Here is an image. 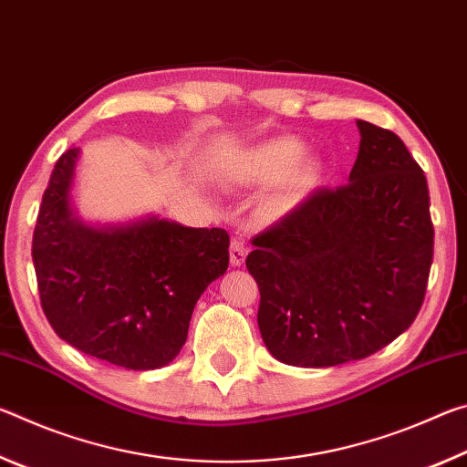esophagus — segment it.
I'll return each instance as SVG.
<instances>
[{"label": "esophagus", "instance_id": "34e87169", "mask_svg": "<svg viewBox=\"0 0 467 467\" xmlns=\"http://www.w3.org/2000/svg\"><path fill=\"white\" fill-rule=\"evenodd\" d=\"M247 244H244L243 239H234L231 241V264L233 265H243L244 264V257H247Z\"/></svg>", "mask_w": 467, "mask_h": 467}]
</instances>
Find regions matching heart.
<instances>
[{"label":"heart","instance_id":"heart-1","mask_svg":"<svg viewBox=\"0 0 467 467\" xmlns=\"http://www.w3.org/2000/svg\"><path fill=\"white\" fill-rule=\"evenodd\" d=\"M305 144L296 138H275L255 148L249 156L247 179L255 183L272 181L284 175L278 192L274 193L270 210L274 214H284L309 193L319 179V164L313 158H303Z\"/></svg>","mask_w":467,"mask_h":467}]
</instances>
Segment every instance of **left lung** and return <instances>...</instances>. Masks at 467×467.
Returning a JSON list of instances; mask_svg holds the SVG:
<instances>
[{"instance_id": "obj_1", "label": "left lung", "mask_w": 467, "mask_h": 467, "mask_svg": "<svg viewBox=\"0 0 467 467\" xmlns=\"http://www.w3.org/2000/svg\"><path fill=\"white\" fill-rule=\"evenodd\" d=\"M348 183L321 187L253 239L257 323L274 358L336 367L367 358L412 326L432 264L424 171L393 131L357 121Z\"/></svg>"}]
</instances>
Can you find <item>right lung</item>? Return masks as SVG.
<instances>
[{"mask_svg": "<svg viewBox=\"0 0 467 467\" xmlns=\"http://www.w3.org/2000/svg\"><path fill=\"white\" fill-rule=\"evenodd\" d=\"M80 148L59 156L36 216L33 262L43 311L61 339L131 370L161 368L187 339L197 298L226 272L224 228L148 216L90 226L72 208Z\"/></svg>", "mask_w": 467, "mask_h": 467, "instance_id": "obj_1", "label": "right lung"}]
</instances>
